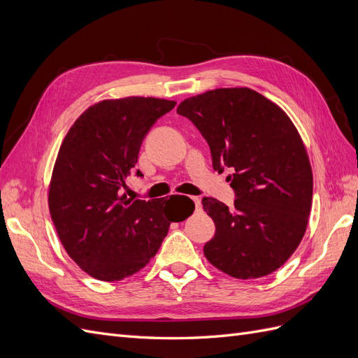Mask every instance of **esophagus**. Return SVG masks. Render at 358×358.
Masks as SVG:
<instances>
[{
	"instance_id": "esophagus-1",
	"label": "esophagus",
	"mask_w": 358,
	"mask_h": 358,
	"mask_svg": "<svg viewBox=\"0 0 358 358\" xmlns=\"http://www.w3.org/2000/svg\"><path fill=\"white\" fill-rule=\"evenodd\" d=\"M192 201H194V204H196V209L199 210L200 209V206H201V203H200V200L197 199V197H192Z\"/></svg>"
}]
</instances>
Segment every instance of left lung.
<instances>
[{"mask_svg": "<svg viewBox=\"0 0 358 358\" xmlns=\"http://www.w3.org/2000/svg\"><path fill=\"white\" fill-rule=\"evenodd\" d=\"M188 117L208 142L216 171L236 200L229 208L204 197L215 236L203 251L209 263L237 279L270 275L296 251L312 206V169L294 124L279 106L249 88H220L183 100Z\"/></svg>", "mask_w": 358, "mask_h": 358, "instance_id": "8db88e82", "label": "left lung"}]
</instances>
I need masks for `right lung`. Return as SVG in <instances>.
Segmentation results:
<instances>
[{
	"instance_id": "add662e5",
	"label": "right lung",
	"mask_w": 358,
	"mask_h": 358,
	"mask_svg": "<svg viewBox=\"0 0 358 358\" xmlns=\"http://www.w3.org/2000/svg\"><path fill=\"white\" fill-rule=\"evenodd\" d=\"M176 101L152 96L104 100L86 109L62 140L49 187V210L73 262L95 279L113 282L137 273L159 249L171 222L187 220L185 196L128 199L140 146ZM137 176H143L137 170ZM187 199L185 219L177 200Z\"/></svg>"
}]
</instances>
